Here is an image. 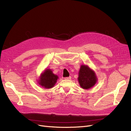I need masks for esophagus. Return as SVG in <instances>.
Listing matches in <instances>:
<instances>
[{
  "mask_svg": "<svg viewBox=\"0 0 131 131\" xmlns=\"http://www.w3.org/2000/svg\"><path fill=\"white\" fill-rule=\"evenodd\" d=\"M71 78H71V77H66L64 79H66V80H70Z\"/></svg>",
  "mask_w": 131,
  "mask_h": 131,
  "instance_id": "1",
  "label": "esophagus"
}]
</instances>
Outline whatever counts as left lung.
<instances>
[{"label":"left lung","instance_id":"left-lung-1","mask_svg":"<svg viewBox=\"0 0 131 131\" xmlns=\"http://www.w3.org/2000/svg\"><path fill=\"white\" fill-rule=\"evenodd\" d=\"M97 77L94 71L88 65H81L79 72L78 80L80 87L88 90L93 87L97 82Z\"/></svg>","mask_w":131,"mask_h":131}]
</instances>
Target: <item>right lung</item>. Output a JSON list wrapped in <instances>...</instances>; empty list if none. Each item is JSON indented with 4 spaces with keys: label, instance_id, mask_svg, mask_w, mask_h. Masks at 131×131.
Masks as SVG:
<instances>
[{
    "label": "right lung",
    "instance_id": "1",
    "mask_svg": "<svg viewBox=\"0 0 131 131\" xmlns=\"http://www.w3.org/2000/svg\"><path fill=\"white\" fill-rule=\"evenodd\" d=\"M58 77L53 73L50 69H46L40 74L38 83L43 88L49 89L52 88L57 82Z\"/></svg>",
    "mask_w": 131,
    "mask_h": 131
}]
</instances>
